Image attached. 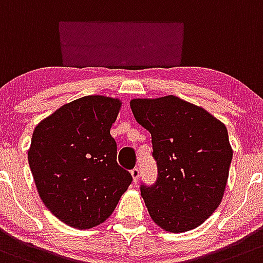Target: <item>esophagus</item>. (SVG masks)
<instances>
[{"mask_svg":"<svg viewBox=\"0 0 263 263\" xmlns=\"http://www.w3.org/2000/svg\"><path fill=\"white\" fill-rule=\"evenodd\" d=\"M131 176H132V179H134V182L136 183L137 179H139V177H140V172H139V169H137V167H135V169L131 170Z\"/></svg>","mask_w":263,"mask_h":263,"instance_id":"esophagus-1","label":"esophagus"}]
</instances>
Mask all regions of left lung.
I'll return each mask as SVG.
<instances>
[{
	"label": "left lung",
	"mask_w": 263,
	"mask_h": 263,
	"mask_svg": "<svg viewBox=\"0 0 263 263\" xmlns=\"http://www.w3.org/2000/svg\"><path fill=\"white\" fill-rule=\"evenodd\" d=\"M135 119L152 135L158 178L141 187L152 220L172 233L191 231L219 207L233 151L227 127L176 96L135 98Z\"/></svg>",
	"instance_id": "1"
}]
</instances>
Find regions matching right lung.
Returning a JSON list of instances; mask_svg holds the SVG:
<instances>
[{
  "instance_id": "add662e5",
  "label": "right lung",
  "mask_w": 263,
  "mask_h": 263,
  "mask_svg": "<svg viewBox=\"0 0 263 263\" xmlns=\"http://www.w3.org/2000/svg\"><path fill=\"white\" fill-rule=\"evenodd\" d=\"M122 101L86 96L65 103L35 127L28 164L40 199L67 226L102 224L132 182L117 164L110 129Z\"/></svg>"
}]
</instances>
